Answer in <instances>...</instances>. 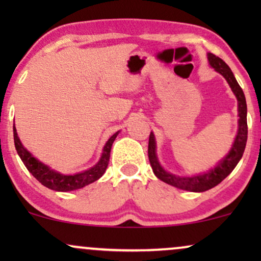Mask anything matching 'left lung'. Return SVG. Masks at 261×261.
Listing matches in <instances>:
<instances>
[{
  "label": "left lung",
  "mask_w": 261,
  "mask_h": 261,
  "mask_svg": "<svg viewBox=\"0 0 261 261\" xmlns=\"http://www.w3.org/2000/svg\"><path fill=\"white\" fill-rule=\"evenodd\" d=\"M208 64L215 71L220 74H222L224 80L227 81L232 92L234 93L237 101H238V131H237L234 142L229 152L227 153L221 161L212 169L207 170L206 173H201L197 175H176L172 174L170 172H167L163 167L161 166L160 161L157 157V143H155V137L153 133L149 134L148 140V158L151 163L152 170L154 175L162 181L172 185L181 190L194 191V193H202V191L208 190V189L215 188L220 184L224 178H227L232 170L236 168L238 162L241 161L242 155L244 153L245 145H247L248 139V125H247V101H245V95L243 89L237 82L234 74L232 70L228 67V65L223 61L222 59L217 58L214 54H207Z\"/></svg>",
  "instance_id": "8db88e82"
}]
</instances>
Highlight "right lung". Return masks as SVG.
<instances>
[{
	"mask_svg": "<svg viewBox=\"0 0 261 261\" xmlns=\"http://www.w3.org/2000/svg\"><path fill=\"white\" fill-rule=\"evenodd\" d=\"M120 131L115 133L107 141L106 146L103 148V153H101L99 161L91 167L89 169L83 170V172L76 173V174H62V173L56 172L50 168L49 166L44 164L43 162L33 155L31 152L27 149L20 142L19 137H18L16 126H13V137H14V146H16L17 153L20 157L27 169L32 173V175L40 181L44 187L51 189L55 191H72L81 189L86 185L91 184V182L98 180L101 175L106 173L108 168V163H109L110 158V149H112L114 140L116 139Z\"/></svg>",
	"mask_w": 261,
	"mask_h": 261,
	"instance_id": "add662e5",
	"label": "right lung"
}]
</instances>
